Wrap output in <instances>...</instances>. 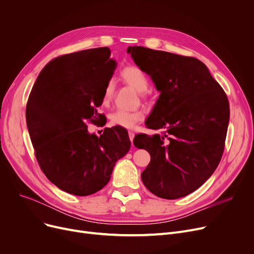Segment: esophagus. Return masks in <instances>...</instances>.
Returning <instances> with one entry per match:
<instances>
[{
  "label": "esophagus",
  "mask_w": 254,
  "mask_h": 254,
  "mask_svg": "<svg viewBox=\"0 0 254 254\" xmlns=\"http://www.w3.org/2000/svg\"><path fill=\"white\" fill-rule=\"evenodd\" d=\"M128 137H129V140H130V142H131V144H132V140H134V138H135V134H134V131L129 130V131H128Z\"/></svg>",
  "instance_id": "obj_1"
}]
</instances>
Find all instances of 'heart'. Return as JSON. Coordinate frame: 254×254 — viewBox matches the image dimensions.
Segmentation results:
<instances>
[{
  "label": "heart",
  "instance_id": "obj_1",
  "mask_svg": "<svg viewBox=\"0 0 254 254\" xmlns=\"http://www.w3.org/2000/svg\"><path fill=\"white\" fill-rule=\"evenodd\" d=\"M122 78L126 83L135 88L141 95L148 88V78L145 73L135 65H128L120 73ZM114 92V83L109 81L106 84L102 102L104 105L108 104ZM143 118V114L140 111H127V110H116L110 115V122L113 126L120 127L124 128H132L138 122Z\"/></svg>",
  "mask_w": 254,
  "mask_h": 254
}]
</instances>
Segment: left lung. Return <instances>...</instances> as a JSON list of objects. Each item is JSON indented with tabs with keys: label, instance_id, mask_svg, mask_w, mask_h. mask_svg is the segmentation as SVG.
Instances as JSON below:
<instances>
[{
	"label": "left lung",
	"instance_id": "obj_1",
	"mask_svg": "<svg viewBox=\"0 0 254 254\" xmlns=\"http://www.w3.org/2000/svg\"><path fill=\"white\" fill-rule=\"evenodd\" d=\"M127 52L150 76L159 97L145 125L162 135H137L150 163L141 174L149 191L175 199L202 186L216 170L230 120L225 92L194 58L128 46Z\"/></svg>",
	"mask_w": 254,
	"mask_h": 254
}]
</instances>
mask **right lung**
Segmentation results:
<instances>
[{
	"label": "right lung",
	"mask_w": 254,
	"mask_h": 254,
	"mask_svg": "<svg viewBox=\"0 0 254 254\" xmlns=\"http://www.w3.org/2000/svg\"><path fill=\"white\" fill-rule=\"evenodd\" d=\"M110 55L108 47H100L52 60L40 72L26 104V126L40 168L60 190L74 195L101 190L130 147L124 127H105L100 137L87 130V122L103 118L97 108L116 70Z\"/></svg>",
	"instance_id": "right-lung-1"
}]
</instances>
